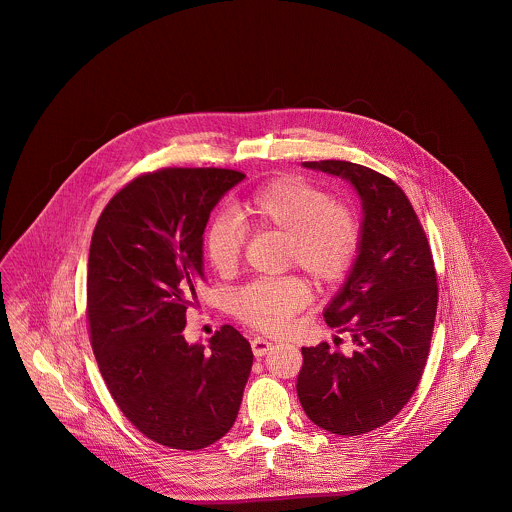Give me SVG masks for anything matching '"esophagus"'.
<instances>
[{
    "label": "esophagus",
    "instance_id": "1",
    "mask_svg": "<svg viewBox=\"0 0 512 512\" xmlns=\"http://www.w3.org/2000/svg\"><path fill=\"white\" fill-rule=\"evenodd\" d=\"M251 349H253V355H255V357H265L268 351L272 349V343L265 340V338H259V336H257V338L251 340Z\"/></svg>",
    "mask_w": 512,
    "mask_h": 512
}]
</instances>
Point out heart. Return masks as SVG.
I'll return each instance as SVG.
<instances>
[{
  "instance_id": "obj_1",
  "label": "heart",
  "mask_w": 512,
  "mask_h": 512,
  "mask_svg": "<svg viewBox=\"0 0 512 512\" xmlns=\"http://www.w3.org/2000/svg\"><path fill=\"white\" fill-rule=\"evenodd\" d=\"M234 211L236 217L211 220L203 236L205 255L219 274L238 267L244 226L286 236V265L301 268L318 286L338 284L357 259L363 238L359 213L299 176L270 180ZM307 301L309 286L299 276L255 280L232 297L234 313L263 332L284 330Z\"/></svg>"
}]
</instances>
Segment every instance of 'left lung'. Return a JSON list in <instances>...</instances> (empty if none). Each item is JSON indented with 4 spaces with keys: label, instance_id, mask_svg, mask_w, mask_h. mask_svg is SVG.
I'll list each match as a JSON object with an SVG mask.
<instances>
[{
    "label": "left lung",
    "instance_id": "1",
    "mask_svg": "<svg viewBox=\"0 0 512 512\" xmlns=\"http://www.w3.org/2000/svg\"><path fill=\"white\" fill-rule=\"evenodd\" d=\"M349 180L363 199V238L351 274L324 311L353 349L301 347L297 397L307 416L338 436L388 424L422 378L438 311V274L426 232L388 176L349 161H307Z\"/></svg>",
    "mask_w": 512,
    "mask_h": 512
}]
</instances>
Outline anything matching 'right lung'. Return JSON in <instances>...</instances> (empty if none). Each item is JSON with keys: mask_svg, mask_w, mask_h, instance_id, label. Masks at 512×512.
Returning a JSON list of instances; mask_svg holds the SVG:
<instances>
[{"mask_svg": "<svg viewBox=\"0 0 512 512\" xmlns=\"http://www.w3.org/2000/svg\"><path fill=\"white\" fill-rule=\"evenodd\" d=\"M245 174L167 167L144 172L105 205L92 234L86 317L99 372L146 438L182 451L219 441L236 422L253 365L230 324L188 345L186 309L203 274V232Z\"/></svg>", "mask_w": 512, "mask_h": 512, "instance_id": "obj_1", "label": "right lung"}]
</instances>
